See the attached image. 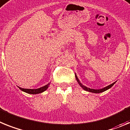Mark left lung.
<instances>
[{
  "instance_id": "obj_1",
  "label": "left lung",
  "mask_w": 130,
  "mask_h": 130,
  "mask_svg": "<svg viewBox=\"0 0 130 130\" xmlns=\"http://www.w3.org/2000/svg\"><path fill=\"white\" fill-rule=\"evenodd\" d=\"M75 77H76V80H77V81H78V82L79 84L80 85V86L82 87V88L84 89V90H86V91H88V92H92V93H101V92H105V91L107 90H108V89L110 88H111V87H112V86H113L114 84H115V82H114V83H112V84H110V85H109V86H108L105 87V88H103V89H100V90H94V89L88 88H87V87H86V86H84L82 85V84H81L80 82V81H79L78 79V77H77V76H76V74H75Z\"/></svg>"
}]
</instances>
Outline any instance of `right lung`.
<instances>
[{
  "label": "right lung",
  "mask_w": 130,
  "mask_h": 130,
  "mask_svg": "<svg viewBox=\"0 0 130 130\" xmlns=\"http://www.w3.org/2000/svg\"><path fill=\"white\" fill-rule=\"evenodd\" d=\"M50 84H48L47 85L44 86H42L40 88L38 89H25V88H20V89L21 90H22L23 92H26L27 93H31V94H37V93H42V92H44L45 90H46L48 89V86H49Z\"/></svg>",
  "instance_id": "right-lung-1"
}]
</instances>
